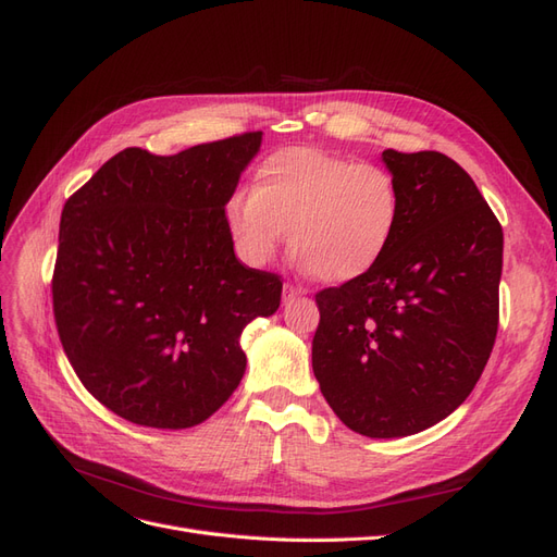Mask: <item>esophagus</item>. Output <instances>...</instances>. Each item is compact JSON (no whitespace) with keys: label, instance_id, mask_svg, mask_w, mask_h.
I'll return each instance as SVG.
<instances>
[{"label":"esophagus","instance_id":"esophagus-1","mask_svg":"<svg viewBox=\"0 0 557 557\" xmlns=\"http://www.w3.org/2000/svg\"><path fill=\"white\" fill-rule=\"evenodd\" d=\"M301 295H305V290L297 288V285L283 283V301H293V299H297V297H301Z\"/></svg>","mask_w":557,"mask_h":557}]
</instances>
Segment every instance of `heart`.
Instances as JSON below:
<instances>
[{"mask_svg": "<svg viewBox=\"0 0 557 557\" xmlns=\"http://www.w3.org/2000/svg\"><path fill=\"white\" fill-rule=\"evenodd\" d=\"M404 197L391 170L320 148H283L252 172L250 195L234 193L225 225L250 267L290 248L325 283L358 281L383 262L401 225Z\"/></svg>", "mask_w": 557, "mask_h": 557, "instance_id": "b5f03b06", "label": "heart"}]
</instances>
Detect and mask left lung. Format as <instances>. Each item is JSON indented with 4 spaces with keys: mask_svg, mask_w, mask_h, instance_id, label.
<instances>
[{
    "mask_svg": "<svg viewBox=\"0 0 557 557\" xmlns=\"http://www.w3.org/2000/svg\"><path fill=\"white\" fill-rule=\"evenodd\" d=\"M401 188L397 239L367 276L315 295L313 374L352 432L395 440L450 416L497 334L504 234L476 183L436 150H383Z\"/></svg>",
    "mask_w": 557,
    "mask_h": 557,
    "instance_id": "8db88e82",
    "label": "left lung"
}]
</instances>
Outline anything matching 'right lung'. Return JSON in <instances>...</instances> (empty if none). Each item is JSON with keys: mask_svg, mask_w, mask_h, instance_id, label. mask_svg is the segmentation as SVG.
Masks as SVG:
<instances>
[{"mask_svg": "<svg viewBox=\"0 0 557 557\" xmlns=\"http://www.w3.org/2000/svg\"><path fill=\"white\" fill-rule=\"evenodd\" d=\"M262 132L176 156L125 148L62 209L53 311L81 383L144 428L205 423L246 372L244 327L281 281L234 256L225 205Z\"/></svg>", "mask_w": 557, "mask_h": 557, "instance_id": "right-lung-1", "label": "right lung"}]
</instances>
